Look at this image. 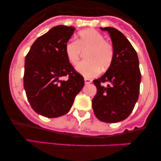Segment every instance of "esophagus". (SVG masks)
<instances>
[{"label":"esophagus","mask_w":161,"mask_h":161,"mask_svg":"<svg viewBox=\"0 0 161 161\" xmlns=\"http://www.w3.org/2000/svg\"><path fill=\"white\" fill-rule=\"evenodd\" d=\"M85 84H90L92 82V80L89 79V78H85Z\"/></svg>","instance_id":"obj_1"}]
</instances>
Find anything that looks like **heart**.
<instances>
[{"label":"heart","instance_id":"b5f03b06","mask_svg":"<svg viewBox=\"0 0 161 161\" xmlns=\"http://www.w3.org/2000/svg\"><path fill=\"white\" fill-rule=\"evenodd\" d=\"M65 54L69 63H78L82 52L85 60L78 64L76 70L85 77H93L100 72L107 70L113 62L114 49L113 44L106 40L104 35L93 29L82 31L76 41L69 40L65 44Z\"/></svg>","mask_w":161,"mask_h":161}]
</instances>
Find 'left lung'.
Returning <instances> with one entry per match:
<instances>
[{"label": "left lung", "mask_w": 161, "mask_h": 161, "mask_svg": "<svg viewBox=\"0 0 161 161\" xmlns=\"http://www.w3.org/2000/svg\"><path fill=\"white\" fill-rule=\"evenodd\" d=\"M109 32L113 42V62L102 77L93 80L97 93L92 101L94 114L105 123H118L128 117L139 98L141 73L135 48L123 33L113 27ZM108 83L106 86L102 83Z\"/></svg>", "instance_id": "1"}]
</instances>
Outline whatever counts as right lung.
<instances>
[{"label": "right lung", "mask_w": 161, "mask_h": 161, "mask_svg": "<svg viewBox=\"0 0 161 161\" xmlns=\"http://www.w3.org/2000/svg\"><path fill=\"white\" fill-rule=\"evenodd\" d=\"M74 31L72 26H55L37 38L25 56V94L32 109L44 117L66 114L85 85L65 54V44ZM63 76L68 80L62 81Z\"/></svg>", "instance_id": "1"}]
</instances>
